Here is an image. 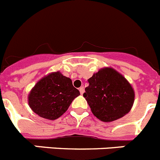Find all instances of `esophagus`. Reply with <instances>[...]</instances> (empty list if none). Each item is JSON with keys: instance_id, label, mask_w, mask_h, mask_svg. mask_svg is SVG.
Here are the masks:
<instances>
[{"instance_id": "esophagus-1", "label": "esophagus", "mask_w": 160, "mask_h": 160, "mask_svg": "<svg viewBox=\"0 0 160 160\" xmlns=\"http://www.w3.org/2000/svg\"><path fill=\"white\" fill-rule=\"evenodd\" d=\"M79 92H80V93H81V94H83V93H84L85 90H84V87H83V86H82V87L79 88Z\"/></svg>"}]
</instances>
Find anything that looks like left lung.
<instances>
[{
    "instance_id": "1",
    "label": "left lung",
    "mask_w": 160,
    "mask_h": 160,
    "mask_svg": "<svg viewBox=\"0 0 160 160\" xmlns=\"http://www.w3.org/2000/svg\"><path fill=\"white\" fill-rule=\"evenodd\" d=\"M86 98L92 112L105 122L128 113L134 102V91L128 82L112 68H103L88 79Z\"/></svg>"
}]
</instances>
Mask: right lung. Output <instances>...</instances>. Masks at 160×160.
<instances>
[{
	"instance_id": "obj_1",
	"label": "right lung",
	"mask_w": 160,
	"mask_h": 160,
	"mask_svg": "<svg viewBox=\"0 0 160 160\" xmlns=\"http://www.w3.org/2000/svg\"><path fill=\"white\" fill-rule=\"evenodd\" d=\"M78 95L80 93L74 87L71 79L55 72L36 83L28 96V104L39 117L55 120L67 110Z\"/></svg>"
}]
</instances>
